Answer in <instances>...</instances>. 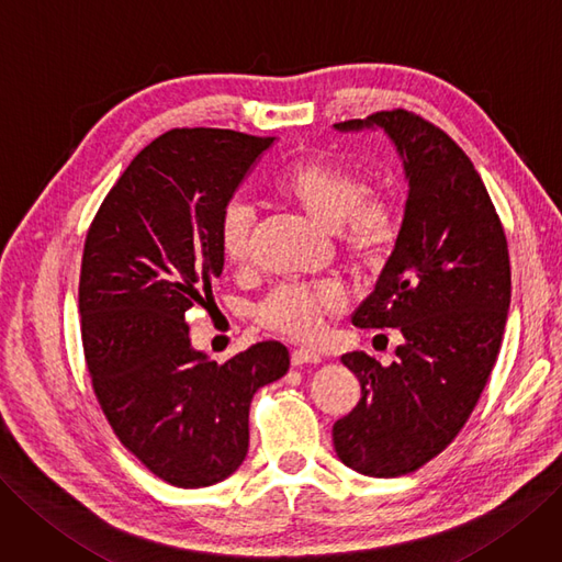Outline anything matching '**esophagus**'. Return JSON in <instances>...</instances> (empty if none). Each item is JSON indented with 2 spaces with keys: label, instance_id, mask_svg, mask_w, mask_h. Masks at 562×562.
I'll use <instances>...</instances> for the list:
<instances>
[{
  "label": "esophagus",
  "instance_id": "34e87169",
  "mask_svg": "<svg viewBox=\"0 0 562 562\" xmlns=\"http://www.w3.org/2000/svg\"><path fill=\"white\" fill-rule=\"evenodd\" d=\"M322 361V357L317 355L315 349H305V347H301V349H294L292 351V366H305V363H319Z\"/></svg>",
  "mask_w": 562,
  "mask_h": 562
}]
</instances>
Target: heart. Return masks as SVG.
<instances>
[{"mask_svg":"<svg viewBox=\"0 0 562 562\" xmlns=\"http://www.w3.org/2000/svg\"><path fill=\"white\" fill-rule=\"evenodd\" d=\"M276 192L296 203L319 226L336 232L349 257L372 263L396 240V213L386 201L372 199L370 184L347 166L330 159L296 161L276 178ZM255 211L252 205L228 201L217 222L222 255L240 263L249 255ZM345 305L338 284H282L257 307V319L278 334L307 340L319 334L326 317Z\"/></svg>","mask_w":562,"mask_h":562,"instance_id":"b5f03b06","label":"heart"}]
</instances>
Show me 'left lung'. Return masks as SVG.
Masks as SVG:
<instances>
[{"instance_id":"1","label":"left lung","mask_w":562,"mask_h":562,"mask_svg":"<svg viewBox=\"0 0 562 562\" xmlns=\"http://www.w3.org/2000/svg\"><path fill=\"white\" fill-rule=\"evenodd\" d=\"M334 127L382 130L407 180L396 245L351 315L359 328H398V359L342 357L361 382V401L334 426L347 468L398 476L459 435L488 382L512 299L507 238L480 173L435 124L398 109Z\"/></svg>"}]
</instances>
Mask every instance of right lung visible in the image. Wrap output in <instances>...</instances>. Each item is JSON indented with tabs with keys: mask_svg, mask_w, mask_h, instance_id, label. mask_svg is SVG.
Here are the masks:
<instances>
[{
	"mask_svg": "<svg viewBox=\"0 0 562 562\" xmlns=\"http://www.w3.org/2000/svg\"><path fill=\"white\" fill-rule=\"evenodd\" d=\"M276 136L171 130L134 157L82 249L78 310L86 363L120 442L159 480L201 488L247 456L249 403L289 370L278 340L217 366L192 347L184 313L224 270L222 207Z\"/></svg>",
	"mask_w": 562,
	"mask_h": 562,
	"instance_id": "obj_1",
	"label": "right lung"
}]
</instances>
